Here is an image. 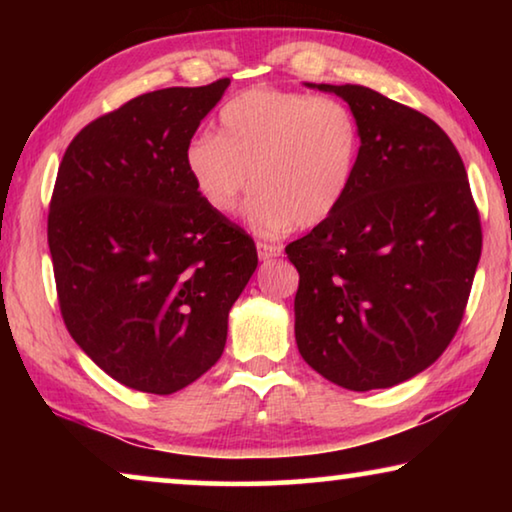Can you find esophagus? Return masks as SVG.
Instances as JSON below:
<instances>
[{
  "instance_id": "1",
  "label": "esophagus",
  "mask_w": 512,
  "mask_h": 512,
  "mask_svg": "<svg viewBox=\"0 0 512 512\" xmlns=\"http://www.w3.org/2000/svg\"><path fill=\"white\" fill-rule=\"evenodd\" d=\"M257 255H259V259H275V257H280L282 255V246H277V244H266V241H257Z\"/></svg>"
}]
</instances>
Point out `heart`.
I'll return each instance as SVG.
<instances>
[{
    "instance_id": "obj_1",
    "label": "heart",
    "mask_w": 512,
    "mask_h": 512,
    "mask_svg": "<svg viewBox=\"0 0 512 512\" xmlns=\"http://www.w3.org/2000/svg\"><path fill=\"white\" fill-rule=\"evenodd\" d=\"M361 133L348 106L314 94L250 88L219 110L216 135H196L185 169L201 201L230 216L250 187L246 219L262 235L316 228L339 212L359 167Z\"/></svg>"
}]
</instances>
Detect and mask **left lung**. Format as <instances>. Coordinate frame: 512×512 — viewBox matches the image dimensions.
Returning a JSON list of instances; mask_svg holds the SVG:
<instances>
[{"instance_id": "left-lung-1", "label": "left lung", "mask_w": 512, "mask_h": 512, "mask_svg": "<svg viewBox=\"0 0 512 512\" xmlns=\"http://www.w3.org/2000/svg\"><path fill=\"white\" fill-rule=\"evenodd\" d=\"M348 103L361 133L350 194L287 246L300 284L296 343L348 391L391 388L454 339L481 257L461 155L427 115L363 85L307 83Z\"/></svg>"}]
</instances>
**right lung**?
Here are the masks:
<instances>
[{
  "mask_svg": "<svg viewBox=\"0 0 512 512\" xmlns=\"http://www.w3.org/2000/svg\"><path fill=\"white\" fill-rule=\"evenodd\" d=\"M230 79L135 97L67 146L47 239L60 314L119 384L171 395L221 359L257 268L239 225L196 194L185 149Z\"/></svg>",
  "mask_w": 512,
  "mask_h": 512,
  "instance_id": "obj_1",
  "label": "right lung"
}]
</instances>
